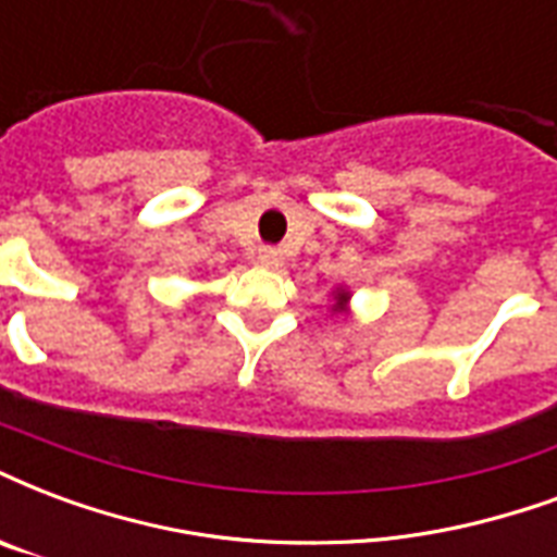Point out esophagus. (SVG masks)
I'll list each match as a JSON object with an SVG mask.
<instances>
[{
	"instance_id": "esophagus-1",
	"label": "esophagus",
	"mask_w": 557,
	"mask_h": 557,
	"mask_svg": "<svg viewBox=\"0 0 557 557\" xmlns=\"http://www.w3.org/2000/svg\"><path fill=\"white\" fill-rule=\"evenodd\" d=\"M259 262H262L265 268H280L283 265V250L271 245L259 247Z\"/></svg>"
}]
</instances>
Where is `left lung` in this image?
<instances>
[{
    "instance_id": "left-lung-1",
    "label": "left lung",
    "mask_w": 557,
    "mask_h": 557,
    "mask_svg": "<svg viewBox=\"0 0 557 557\" xmlns=\"http://www.w3.org/2000/svg\"><path fill=\"white\" fill-rule=\"evenodd\" d=\"M348 298H351V295H348V292H345V289L336 292V310H345V304H348Z\"/></svg>"
}]
</instances>
